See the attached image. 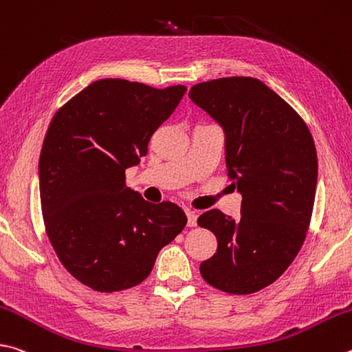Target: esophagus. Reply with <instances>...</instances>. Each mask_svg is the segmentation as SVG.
Wrapping results in <instances>:
<instances>
[{
	"mask_svg": "<svg viewBox=\"0 0 352 352\" xmlns=\"http://www.w3.org/2000/svg\"><path fill=\"white\" fill-rule=\"evenodd\" d=\"M186 217H188V226L189 228H194L197 225V212L195 210H186Z\"/></svg>",
	"mask_w": 352,
	"mask_h": 352,
	"instance_id": "esophagus-1",
	"label": "esophagus"
}]
</instances>
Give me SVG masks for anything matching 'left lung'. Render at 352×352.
I'll return each mask as SVG.
<instances>
[{"mask_svg":"<svg viewBox=\"0 0 352 352\" xmlns=\"http://www.w3.org/2000/svg\"><path fill=\"white\" fill-rule=\"evenodd\" d=\"M189 98L225 131L228 175L241 194L240 220L219 209L198 217L219 241L200 274L223 292H257L303 246L317 188L314 140L302 117L251 76L198 82Z\"/></svg>","mask_w":352,"mask_h":352,"instance_id":"1","label":"left lung"}]
</instances>
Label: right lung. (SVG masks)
I'll return each instance as SVG.
<instances>
[{"mask_svg": "<svg viewBox=\"0 0 352 352\" xmlns=\"http://www.w3.org/2000/svg\"><path fill=\"white\" fill-rule=\"evenodd\" d=\"M186 87L121 78L94 81L50 121L38 164L44 226L61 265L98 292L137 286L188 219L170 201L149 203L126 186L154 132Z\"/></svg>", "mask_w": 352, "mask_h": 352, "instance_id": "1", "label": "right lung"}]
</instances>
